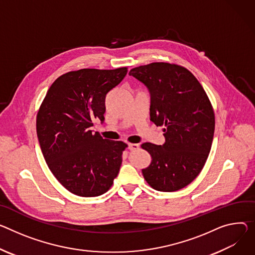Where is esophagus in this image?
<instances>
[{"instance_id": "34e87169", "label": "esophagus", "mask_w": 255, "mask_h": 255, "mask_svg": "<svg viewBox=\"0 0 255 255\" xmlns=\"http://www.w3.org/2000/svg\"><path fill=\"white\" fill-rule=\"evenodd\" d=\"M128 148L130 150H132V151L137 150V149H139V144H137V143H129L128 144Z\"/></svg>"}]
</instances>
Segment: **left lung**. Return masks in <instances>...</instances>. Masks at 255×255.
<instances>
[{
	"instance_id": "left-lung-1",
	"label": "left lung",
	"mask_w": 255,
	"mask_h": 255,
	"mask_svg": "<svg viewBox=\"0 0 255 255\" xmlns=\"http://www.w3.org/2000/svg\"><path fill=\"white\" fill-rule=\"evenodd\" d=\"M129 75L150 92V121L164 126L166 142L141 144L151 156L142 175L150 187L172 192L190 184L211 151L215 112L205 90L185 67L164 62L133 68Z\"/></svg>"
}]
</instances>
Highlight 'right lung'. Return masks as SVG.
I'll list each match as a JSON object with an SVG mask.
<instances>
[{"label": "right lung", "instance_id": "add662e5", "mask_svg": "<svg viewBox=\"0 0 255 255\" xmlns=\"http://www.w3.org/2000/svg\"><path fill=\"white\" fill-rule=\"evenodd\" d=\"M127 67L114 70L80 69L58 77L36 115V133L47 165L56 179L82 197L107 192L117 177L123 141L104 139L89 128L104 122L105 100L127 74Z\"/></svg>", "mask_w": 255, "mask_h": 255}]
</instances>
